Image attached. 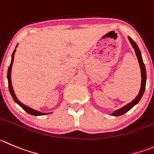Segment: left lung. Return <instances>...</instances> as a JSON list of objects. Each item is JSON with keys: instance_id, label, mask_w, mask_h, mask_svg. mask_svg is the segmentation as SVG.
<instances>
[{"instance_id": "8db88e82", "label": "left lung", "mask_w": 154, "mask_h": 154, "mask_svg": "<svg viewBox=\"0 0 154 154\" xmlns=\"http://www.w3.org/2000/svg\"><path fill=\"white\" fill-rule=\"evenodd\" d=\"M128 38L129 42H130V43L131 44L133 48L134 49L136 56H137V60H138L139 65H140V74H141V85H140V91H139V93L137 97L134 99V100H132L131 103H128L127 105L124 106L123 107L120 108V109H119L112 112L110 114V116H122V115H124L125 113H126L127 112H128L129 110L131 109L134 106H135V105H137V103H139V101L140 100V99L142 98V97H143V93H144L145 87H146V68H145V65H144V64H143V59H142L141 52H140V49H139L138 46H137V45L134 42V40L129 36H128Z\"/></svg>"}]
</instances>
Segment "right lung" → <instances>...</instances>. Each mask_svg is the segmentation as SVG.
<instances>
[{
    "label": "right lung",
    "instance_id": "obj_1",
    "mask_svg": "<svg viewBox=\"0 0 154 154\" xmlns=\"http://www.w3.org/2000/svg\"><path fill=\"white\" fill-rule=\"evenodd\" d=\"M18 46V45H17V46H16V48ZM16 48L14 49V52H13L12 56H11V64H10L9 67H8V87H9V90H10V93H11V96H12L13 99L15 101L16 103L19 105V106H20L23 109L25 110L27 113L29 114L32 115V116H45L47 114H51V112H41L39 111H37V110L33 109H32L30 108L29 106H26L24 105L23 103H21L20 100L17 99V96H16L15 93H14V88H13V86H12V82H11V70H12V65H13V63H14V54H15L16 52Z\"/></svg>",
    "mask_w": 154,
    "mask_h": 154
}]
</instances>
